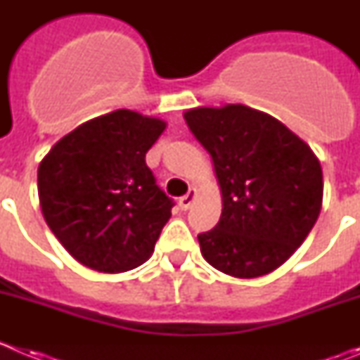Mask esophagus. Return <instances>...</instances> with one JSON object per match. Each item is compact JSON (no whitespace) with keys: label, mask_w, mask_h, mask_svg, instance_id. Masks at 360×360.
I'll list each match as a JSON object with an SVG mask.
<instances>
[{"label":"esophagus","mask_w":360,"mask_h":360,"mask_svg":"<svg viewBox=\"0 0 360 360\" xmlns=\"http://www.w3.org/2000/svg\"><path fill=\"white\" fill-rule=\"evenodd\" d=\"M196 196H198L196 189H195V187H191L189 193H187L186 196H182V198L178 200V205H180V209H182V211H187V209H191V205L195 203Z\"/></svg>","instance_id":"esophagus-1"}]
</instances>
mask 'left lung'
I'll use <instances>...</instances> for the list:
<instances>
[{"label":"left lung","mask_w":360,"mask_h":360,"mask_svg":"<svg viewBox=\"0 0 360 360\" xmlns=\"http://www.w3.org/2000/svg\"><path fill=\"white\" fill-rule=\"evenodd\" d=\"M184 119L211 155L221 191L219 221L198 234L202 256L238 279L274 272L319 218V158L285 124L245 104L191 108Z\"/></svg>","instance_id":"left-lung-1"}]
</instances>
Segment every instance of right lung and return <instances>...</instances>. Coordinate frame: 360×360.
Returning <instances> with one entry per match:
<instances>
[{"mask_svg":"<svg viewBox=\"0 0 360 360\" xmlns=\"http://www.w3.org/2000/svg\"><path fill=\"white\" fill-rule=\"evenodd\" d=\"M165 126L115 110L77 126L41 160V212L81 265L115 274L151 257L173 200L155 182L146 153Z\"/></svg>","mask_w":360,"mask_h":360,"instance_id":"right-lung-1","label":"right lung"}]
</instances>
